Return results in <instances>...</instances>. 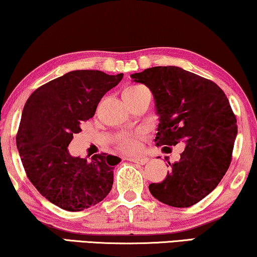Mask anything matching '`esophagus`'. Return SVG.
<instances>
[{
	"instance_id": "obj_1",
	"label": "esophagus",
	"mask_w": 257,
	"mask_h": 257,
	"mask_svg": "<svg viewBox=\"0 0 257 257\" xmlns=\"http://www.w3.org/2000/svg\"><path fill=\"white\" fill-rule=\"evenodd\" d=\"M128 160L135 164H140V165H145L149 162V159L145 158V157H130Z\"/></svg>"
}]
</instances>
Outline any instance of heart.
Wrapping results in <instances>:
<instances>
[{"label":"heart","instance_id":"b5f03b06","mask_svg":"<svg viewBox=\"0 0 257 257\" xmlns=\"http://www.w3.org/2000/svg\"><path fill=\"white\" fill-rule=\"evenodd\" d=\"M144 89H147V87L143 85H130L128 87H125L123 94H134ZM142 135H143V133H142L141 130H137V132H123L118 134L115 141L118 148H120L122 151L133 153L136 152L140 149V139Z\"/></svg>","mask_w":257,"mask_h":257}]
</instances>
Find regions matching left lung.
<instances>
[{
    "label": "left lung",
    "instance_id": "8db88e82",
    "mask_svg": "<svg viewBox=\"0 0 257 257\" xmlns=\"http://www.w3.org/2000/svg\"><path fill=\"white\" fill-rule=\"evenodd\" d=\"M130 77L147 85L155 98L157 147L186 144L179 162L168 163L166 179L151 183L149 190L175 208L196 204L216 188L231 164L238 127L227 97L212 80L174 66L149 68Z\"/></svg>",
    "mask_w": 257,
    "mask_h": 257
}]
</instances>
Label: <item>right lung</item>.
Instances as JSON below:
<instances>
[{
	"mask_svg": "<svg viewBox=\"0 0 257 257\" xmlns=\"http://www.w3.org/2000/svg\"><path fill=\"white\" fill-rule=\"evenodd\" d=\"M122 77L74 70L38 87L26 101L16 136L19 156L32 185L61 209L82 211L112 189L113 170L121 159L107 153L91 160L72 157L68 145Z\"/></svg>",
	"mask_w": 257,
	"mask_h": 257,
	"instance_id": "obj_1",
	"label": "right lung"
}]
</instances>
